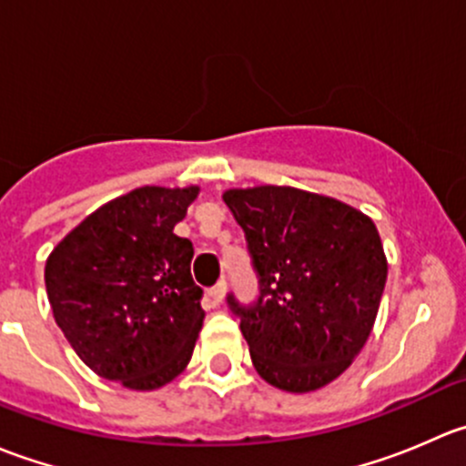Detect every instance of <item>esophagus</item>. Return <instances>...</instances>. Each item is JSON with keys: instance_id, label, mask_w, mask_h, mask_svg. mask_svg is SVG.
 <instances>
[{"instance_id": "1", "label": "esophagus", "mask_w": 466, "mask_h": 466, "mask_svg": "<svg viewBox=\"0 0 466 466\" xmlns=\"http://www.w3.org/2000/svg\"><path fill=\"white\" fill-rule=\"evenodd\" d=\"M225 290H228V284H225V279H220L218 284H216L214 289L209 290V298H211V302H214V304H220V302H223V298H225Z\"/></svg>"}]
</instances>
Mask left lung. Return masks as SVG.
I'll list each match as a JSON object with an SVG mask.
<instances>
[{
	"label": "left lung",
	"mask_w": 466,
	"mask_h": 466,
	"mask_svg": "<svg viewBox=\"0 0 466 466\" xmlns=\"http://www.w3.org/2000/svg\"><path fill=\"white\" fill-rule=\"evenodd\" d=\"M246 232L261 295L241 316L250 359L266 383L313 392L340 377L377 320L388 259L370 216L295 187L228 189Z\"/></svg>",
	"instance_id": "1"
}]
</instances>
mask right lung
<instances>
[{
    "mask_svg": "<svg viewBox=\"0 0 466 466\" xmlns=\"http://www.w3.org/2000/svg\"><path fill=\"white\" fill-rule=\"evenodd\" d=\"M200 187H139L110 200L51 250L46 298L92 372L157 390L185 372L203 329L194 246L173 234Z\"/></svg>",
    "mask_w": 466,
    "mask_h": 466,
    "instance_id": "right-lung-1",
    "label": "right lung"
}]
</instances>
